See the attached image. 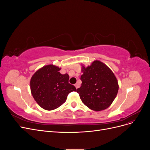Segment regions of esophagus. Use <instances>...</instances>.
Here are the masks:
<instances>
[{
    "label": "esophagus",
    "mask_w": 150,
    "mask_h": 150,
    "mask_svg": "<svg viewBox=\"0 0 150 150\" xmlns=\"http://www.w3.org/2000/svg\"><path fill=\"white\" fill-rule=\"evenodd\" d=\"M74 86H75V87H76V89H78L79 88V86L78 84H74Z\"/></svg>",
    "instance_id": "obj_1"
}]
</instances>
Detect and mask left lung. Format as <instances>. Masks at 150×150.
<instances>
[{
    "instance_id": "8db88e82",
    "label": "left lung",
    "mask_w": 150,
    "mask_h": 150,
    "mask_svg": "<svg viewBox=\"0 0 150 150\" xmlns=\"http://www.w3.org/2000/svg\"><path fill=\"white\" fill-rule=\"evenodd\" d=\"M81 86L77 89L82 102L89 109L99 111L110 106L118 92L117 80L110 68L100 61L88 67L82 65Z\"/></svg>"
}]
</instances>
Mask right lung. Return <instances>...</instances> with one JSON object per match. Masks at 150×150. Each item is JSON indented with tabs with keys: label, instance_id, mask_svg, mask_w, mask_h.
Returning a JSON list of instances; mask_svg holds the SVG:
<instances>
[{
	"label": "right lung",
	"instance_id": "obj_1",
	"mask_svg": "<svg viewBox=\"0 0 150 150\" xmlns=\"http://www.w3.org/2000/svg\"><path fill=\"white\" fill-rule=\"evenodd\" d=\"M61 68L53 64L40 68L30 81L31 93L35 101L47 111L55 110L65 103L67 95L76 91L75 86L69 83V76L61 74Z\"/></svg>",
	"mask_w": 150,
	"mask_h": 150
}]
</instances>
